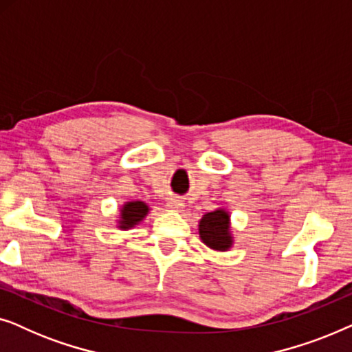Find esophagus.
Masks as SVG:
<instances>
[{"label":"esophagus","instance_id":"34e87169","mask_svg":"<svg viewBox=\"0 0 352 352\" xmlns=\"http://www.w3.org/2000/svg\"><path fill=\"white\" fill-rule=\"evenodd\" d=\"M166 206L173 211H177V210H181L184 205H182V200H179V199H171L170 201H168Z\"/></svg>","mask_w":352,"mask_h":352}]
</instances>
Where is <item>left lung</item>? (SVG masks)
Returning <instances> with one entry per match:
<instances>
[{
	"mask_svg": "<svg viewBox=\"0 0 352 352\" xmlns=\"http://www.w3.org/2000/svg\"><path fill=\"white\" fill-rule=\"evenodd\" d=\"M199 234L201 242L208 248L216 250V252H228L234 243L229 211L218 208L204 214L199 223Z\"/></svg>",
	"mask_w": 352,
	"mask_h": 352,
	"instance_id": "8db88e82",
	"label": "left lung"
}]
</instances>
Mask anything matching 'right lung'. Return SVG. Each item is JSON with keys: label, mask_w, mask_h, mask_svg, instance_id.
Masks as SVG:
<instances>
[{"label": "right lung", "mask_w": 352, "mask_h": 352, "mask_svg": "<svg viewBox=\"0 0 352 352\" xmlns=\"http://www.w3.org/2000/svg\"><path fill=\"white\" fill-rule=\"evenodd\" d=\"M148 214V205L141 200L126 201L120 210V218L117 221V228L122 230L133 229Z\"/></svg>", "instance_id": "obj_1"}]
</instances>
